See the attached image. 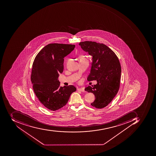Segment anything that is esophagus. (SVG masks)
<instances>
[{"mask_svg":"<svg viewBox=\"0 0 156 156\" xmlns=\"http://www.w3.org/2000/svg\"><path fill=\"white\" fill-rule=\"evenodd\" d=\"M78 90H79V91H81V92H85V89L83 88H78Z\"/></svg>","mask_w":156,"mask_h":156,"instance_id":"obj_1","label":"esophagus"}]
</instances>
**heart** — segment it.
Instances as JSON below:
<instances>
[{
	"instance_id": "heart-1",
	"label": "heart",
	"mask_w": 156,
	"mask_h": 156,
	"mask_svg": "<svg viewBox=\"0 0 156 156\" xmlns=\"http://www.w3.org/2000/svg\"><path fill=\"white\" fill-rule=\"evenodd\" d=\"M83 58H85L84 57H81L80 58V59H83Z\"/></svg>"
}]
</instances>
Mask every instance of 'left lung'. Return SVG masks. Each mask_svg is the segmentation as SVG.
Wrapping results in <instances>:
<instances>
[{
	"label": "left lung",
	"instance_id": "obj_1",
	"mask_svg": "<svg viewBox=\"0 0 156 156\" xmlns=\"http://www.w3.org/2000/svg\"><path fill=\"white\" fill-rule=\"evenodd\" d=\"M81 48L92 56L88 81L97 84L85 90L94 94L92 106L101 109L107 106L117 94L120 87L121 67L116 54L108 46L95 41H85L79 44Z\"/></svg>",
	"mask_w": 156,
	"mask_h": 156
}]
</instances>
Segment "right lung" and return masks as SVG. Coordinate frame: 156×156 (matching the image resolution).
<instances>
[{
    "instance_id": "right-lung-1",
    "label": "right lung",
    "mask_w": 156,
    "mask_h": 156,
    "mask_svg": "<svg viewBox=\"0 0 156 156\" xmlns=\"http://www.w3.org/2000/svg\"><path fill=\"white\" fill-rule=\"evenodd\" d=\"M75 45L51 44L41 49L33 62L31 80L34 93L46 108L56 111L66 105L76 88L73 85L60 87L59 73L64 69V58Z\"/></svg>"
}]
</instances>
